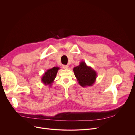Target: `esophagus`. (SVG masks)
<instances>
[{
	"mask_svg": "<svg viewBox=\"0 0 135 135\" xmlns=\"http://www.w3.org/2000/svg\"><path fill=\"white\" fill-rule=\"evenodd\" d=\"M62 68H63V69H68L69 68V66H68V65H62Z\"/></svg>",
	"mask_w": 135,
	"mask_h": 135,
	"instance_id": "obj_1",
	"label": "esophagus"
}]
</instances>
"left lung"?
<instances>
[{
  "label": "left lung",
  "mask_w": 135,
  "mask_h": 135,
  "mask_svg": "<svg viewBox=\"0 0 135 135\" xmlns=\"http://www.w3.org/2000/svg\"><path fill=\"white\" fill-rule=\"evenodd\" d=\"M74 75L81 87L92 86L95 83L97 74L91 66H88L84 61H81L78 66L73 68Z\"/></svg>",
  "instance_id": "left-lung-1"
}]
</instances>
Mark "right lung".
Instances as JSON below:
<instances>
[{"mask_svg":"<svg viewBox=\"0 0 135 135\" xmlns=\"http://www.w3.org/2000/svg\"><path fill=\"white\" fill-rule=\"evenodd\" d=\"M59 69L60 68L59 67H54L47 70L44 73L41 78L42 83L45 85H48L49 87H51L52 84L54 83Z\"/></svg>","mask_w":135,"mask_h":135,"instance_id":"add662e5","label":"right lung"}]
</instances>
